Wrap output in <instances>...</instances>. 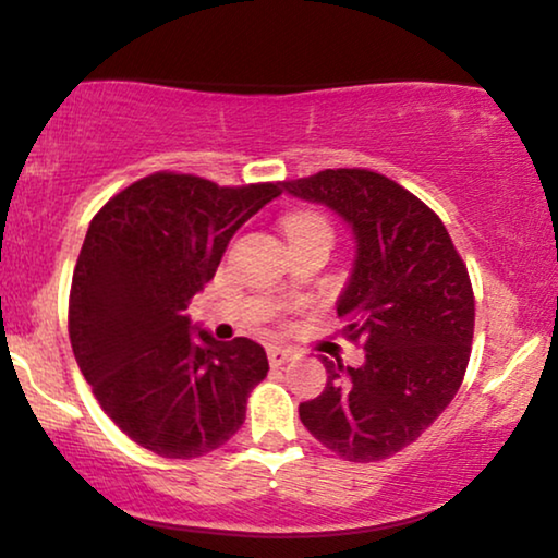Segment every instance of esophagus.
I'll return each instance as SVG.
<instances>
[{
  "label": "esophagus",
  "mask_w": 558,
  "mask_h": 558,
  "mask_svg": "<svg viewBox=\"0 0 558 558\" xmlns=\"http://www.w3.org/2000/svg\"><path fill=\"white\" fill-rule=\"evenodd\" d=\"M290 356H293V351L286 349V347H278V343H272V347H268L270 366H282Z\"/></svg>",
  "instance_id": "34e87169"
}]
</instances>
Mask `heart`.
I'll use <instances>...</instances> for the list:
<instances>
[{
  "mask_svg": "<svg viewBox=\"0 0 558 558\" xmlns=\"http://www.w3.org/2000/svg\"><path fill=\"white\" fill-rule=\"evenodd\" d=\"M305 230H320L331 234V225L324 215L318 211H293V215L286 217V232L295 234V232H305Z\"/></svg>",
  "mask_w": 558,
  "mask_h": 558,
  "instance_id": "obj_1",
  "label": "heart"
}]
</instances>
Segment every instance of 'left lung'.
<instances>
[{
  "instance_id": "left-lung-1",
  "label": "left lung",
  "mask_w": 558,
  "mask_h": 558,
  "mask_svg": "<svg viewBox=\"0 0 558 558\" xmlns=\"http://www.w3.org/2000/svg\"><path fill=\"white\" fill-rule=\"evenodd\" d=\"M282 190L326 204L354 230V272L336 311L366 351L359 368L324 356L326 389L298 407L301 422L349 462L391 458L445 412L465 376L475 328L465 263L442 219L372 169H326Z\"/></svg>"
}]
</instances>
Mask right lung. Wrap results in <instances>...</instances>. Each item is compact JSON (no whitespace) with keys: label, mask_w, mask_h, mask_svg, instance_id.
Masks as SVG:
<instances>
[{"label":"right lung","mask_w":558,"mask_h":558,"mask_svg":"<svg viewBox=\"0 0 558 558\" xmlns=\"http://www.w3.org/2000/svg\"><path fill=\"white\" fill-rule=\"evenodd\" d=\"M280 194L282 182L219 186L156 171L93 217L70 286V343L108 417L161 458L222 447L268 376L260 343L194 336L184 311L232 234Z\"/></svg>","instance_id":"add662e5"}]
</instances>
